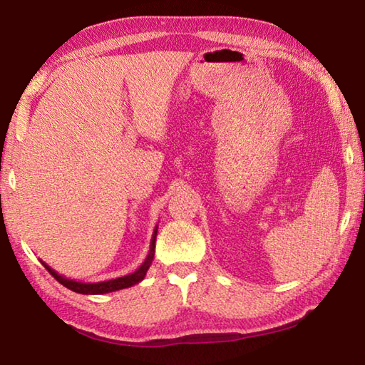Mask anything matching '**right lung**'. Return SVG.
<instances>
[{
    "label": "right lung",
    "mask_w": 365,
    "mask_h": 365,
    "mask_svg": "<svg viewBox=\"0 0 365 365\" xmlns=\"http://www.w3.org/2000/svg\"><path fill=\"white\" fill-rule=\"evenodd\" d=\"M156 235H158V227L154 228L153 237H151V245H150V251H148V256L145 259V262L140 265V267L133 272V274L119 277V279H113V280H106V282H96V283H83V282H77V280H71L66 279L64 275H59L56 270H53L48 264L41 261V264L48 269L49 274H51L54 279H56L61 285H64L66 288L72 289V292L80 293V294H104V293H113L117 292V289H123L128 287H133L140 283L141 280L146 277V272L150 269V265L154 259V248H156Z\"/></svg>",
    "instance_id": "add662e5"
}]
</instances>
